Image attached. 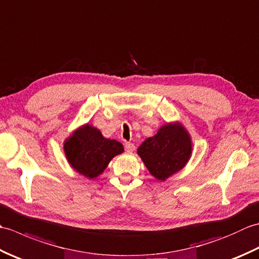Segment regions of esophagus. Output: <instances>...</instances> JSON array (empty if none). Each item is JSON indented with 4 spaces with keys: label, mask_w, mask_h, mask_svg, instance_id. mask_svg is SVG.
I'll list each match as a JSON object with an SVG mask.
<instances>
[{
    "label": "esophagus",
    "mask_w": 259,
    "mask_h": 259,
    "mask_svg": "<svg viewBox=\"0 0 259 259\" xmlns=\"http://www.w3.org/2000/svg\"><path fill=\"white\" fill-rule=\"evenodd\" d=\"M124 148H125L126 152H134L135 149H136L135 145L131 144V142H125V144H124Z\"/></svg>",
    "instance_id": "obj_1"
}]
</instances>
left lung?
<instances>
[{"label":"left lung","mask_w":259,"mask_h":259,"mask_svg":"<svg viewBox=\"0 0 259 259\" xmlns=\"http://www.w3.org/2000/svg\"><path fill=\"white\" fill-rule=\"evenodd\" d=\"M137 153L153 177L164 181L188 163L192 153L191 137L179 121L167 122L142 142Z\"/></svg>","instance_id":"left-lung-1"}]
</instances>
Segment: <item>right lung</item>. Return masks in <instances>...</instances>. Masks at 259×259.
I'll use <instances>...</instances> for the list:
<instances>
[{
  "mask_svg": "<svg viewBox=\"0 0 259 259\" xmlns=\"http://www.w3.org/2000/svg\"><path fill=\"white\" fill-rule=\"evenodd\" d=\"M63 150L71 168L88 179L99 177L112 158L124 151L122 144L103 137L89 123L72 131L63 142Z\"/></svg>",
  "mask_w": 259,
  "mask_h": 259,
  "instance_id": "obj_1",
  "label": "right lung"
}]
</instances>
